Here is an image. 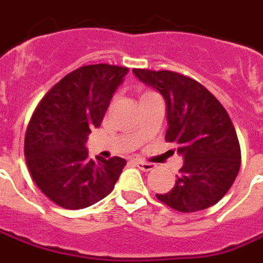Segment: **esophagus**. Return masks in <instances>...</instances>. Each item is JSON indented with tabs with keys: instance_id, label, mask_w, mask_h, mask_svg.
<instances>
[{
	"instance_id": "esophagus-1",
	"label": "esophagus",
	"mask_w": 263,
	"mask_h": 263,
	"mask_svg": "<svg viewBox=\"0 0 263 263\" xmlns=\"http://www.w3.org/2000/svg\"><path fill=\"white\" fill-rule=\"evenodd\" d=\"M136 166H138L140 170H143V172H150V170H153V168L155 167L154 163L146 161H136Z\"/></svg>"
}]
</instances>
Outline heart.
<instances>
[{
	"mask_svg": "<svg viewBox=\"0 0 263 263\" xmlns=\"http://www.w3.org/2000/svg\"><path fill=\"white\" fill-rule=\"evenodd\" d=\"M144 95H147V93H144ZM144 95H143V96H144Z\"/></svg>",
	"mask_w": 263,
	"mask_h": 263,
	"instance_id": "1",
	"label": "heart"
}]
</instances>
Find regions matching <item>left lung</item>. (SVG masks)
I'll return each instance as SVG.
<instances>
[{
    "label": "left lung",
    "mask_w": 263,
    "mask_h": 263,
    "mask_svg": "<svg viewBox=\"0 0 263 263\" xmlns=\"http://www.w3.org/2000/svg\"><path fill=\"white\" fill-rule=\"evenodd\" d=\"M132 72L162 95L167 120L165 139L176 144L183 158L174 187L157 197L180 212L215 205L231 187L240 167V147L228 113L201 83L178 72L142 69Z\"/></svg>",
    "instance_id": "8db88e82"
}]
</instances>
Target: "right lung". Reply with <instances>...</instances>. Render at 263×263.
<instances>
[{"mask_svg": "<svg viewBox=\"0 0 263 263\" xmlns=\"http://www.w3.org/2000/svg\"><path fill=\"white\" fill-rule=\"evenodd\" d=\"M127 67L83 66L61 80L36 108L27 128L24 154L40 191L62 208L90 206L108 196L125 159L87 157L91 129L100 128Z\"/></svg>", "mask_w": 263, "mask_h": 263, "instance_id": "add662e5", "label": "right lung"}]
</instances>
